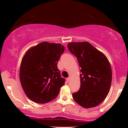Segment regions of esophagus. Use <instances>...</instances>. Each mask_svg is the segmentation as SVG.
I'll use <instances>...</instances> for the list:
<instances>
[{"mask_svg":"<svg viewBox=\"0 0 128 128\" xmlns=\"http://www.w3.org/2000/svg\"><path fill=\"white\" fill-rule=\"evenodd\" d=\"M70 77H68V78H66V81L68 82L70 81Z\"/></svg>","mask_w":128,"mask_h":128,"instance_id":"34e87169","label":"esophagus"}]
</instances>
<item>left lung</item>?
I'll list each match as a JSON object with an SVG mask.
<instances>
[{
    "mask_svg": "<svg viewBox=\"0 0 128 128\" xmlns=\"http://www.w3.org/2000/svg\"><path fill=\"white\" fill-rule=\"evenodd\" d=\"M68 48L77 58L80 67V90L73 93L76 102L82 107H95L110 92L112 69L107 58L88 42H70Z\"/></svg>",
    "mask_w": 128,
    "mask_h": 128,
    "instance_id": "left-lung-1",
    "label": "left lung"
}]
</instances>
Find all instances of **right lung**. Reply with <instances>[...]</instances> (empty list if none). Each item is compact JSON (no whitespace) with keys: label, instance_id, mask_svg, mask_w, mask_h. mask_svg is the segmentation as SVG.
<instances>
[{"label":"right lung","instance_id":"add662e5","mask_svg":"<svg viewBox=\"0 0 128 128\" xmlns=\"http://www.w3.org/2000/svg\"><path fill=\"white\" fill-rule=\"evenodd\" d=\"M64 50L60 43L43 42L30 48L23 56L20 82L26 95L34 102L44 104L52 100L65 84L58 68Z\"/></svg>","mask_w":128,"mask_h":128}]
</instances>
